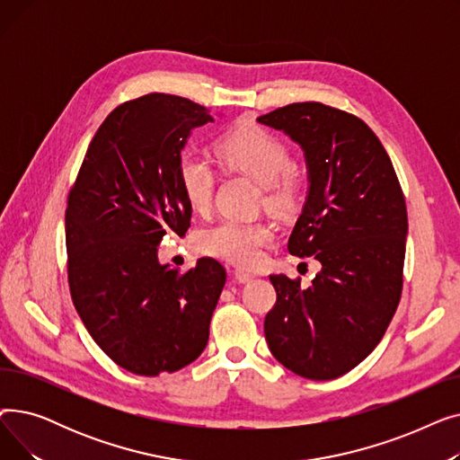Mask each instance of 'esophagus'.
<instances>
[{
    "mask_svg": "<svg viewBox=\"0 0 460 460\" xmlns=\"http://www.w3.org/2000/svg\"><path fill=\"white\" fill-rule=\"evenodd\" d=\"M234 279L238 283H250L252 279H255V274L253 272H248V270H243V269H236L234 270Z\"/></svg>",
    "mask_w": 460,
    "mask_h": 460,
    "instance_id": "34e87169",
    "label": "esophagus"
}]
</instances>
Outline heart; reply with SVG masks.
Masks as SVG:
<instances>
[{
    "label": "heart",
    "instance_id": "heart-1",
    "mask_svg": "<svg viewBox=\"0 0 460 460\" xmlns=\"http://www.w3.org/2000/svg\"><path fill=\"white\" fill-rule=\"evenodd\" d=\"M216 153L226 169L244 173L264 186L270 207L288 208L298 199L302 179L291 165V151L270 130L257 125L238 127L216 141ZM177 173L188 205L196 212H207L216 184V169L210 160L198 151H184ZM272 236L269 224L226 217L198 234V248L238 267H253Z\"/></svg>",
    "mask_w": 460,
    "mask_h": 460
}]
</instances>
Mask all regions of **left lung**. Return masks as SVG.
<instances>
[{
	"label": "left lung",
	"instance_id": "8db88e82",
	"mask_svg": "<svg viewBox=\"0 0 460 460\" xmlns=\"http://www.w3.org/2000/svg\"><path fill=\"white\" fill-rule=\"evenodd\" d=\"M257 120L304 151L309 190L288 252L323 267L307 288L270 276L278 300L264 337L287 369L332 380L373 352L395 315L408 233L402 190L380 139L352 113L296 102Z\"/></svg>",
	"mask_w": 460,
	"mask_h": 460
}]
</instances>
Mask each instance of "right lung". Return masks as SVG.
I'll list each match as a JSON object with an SVG mask.
<instances>
[{
    "instance_id": "right-lung-1",
    "label": "right lung",
    "mask_w": 460,
    "mask_h": 460,
    "mask_svg": "<svg viewBox=\"0 0 460 460\" xmlns=\"http://www.w3.org/2000/svg\"><path fill=\"white\" fill-rule=\"evenodd\" d=\"M207 108L151 93L117 106L89 143L65 212L70 296L87 332L117 366L175 373L199 358L226 269L210 257L186 272L160 264L167 234L184 236L191 207L181 151Z\"/></svg>"
}]
</instances>
